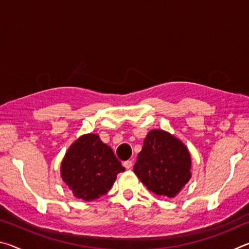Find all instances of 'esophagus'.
Here are the masks:
<instances>
[{"mask_svg": "<svg viewBox=\"0 0 249 249\" xmlns=\"http://www.w3.org/2000/svg\"><path fill=\"white\" fill-rule=\"evenodd\" d=\"M123 166L126 168V169H130L133 166V160H126V161L123 162Z\"/></svg>", "mask_w": 249, "mask_h": 249, "instance_id": "34e87169", "label": "esophagus"}]
</instances>
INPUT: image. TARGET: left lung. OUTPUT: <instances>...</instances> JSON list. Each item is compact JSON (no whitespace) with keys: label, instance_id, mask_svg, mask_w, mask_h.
I'll list each match as a JSON object with an SVG mask.
<instances>
[{"label":"left lung","instance_id":"obj_1","mask_svg":"<svg viewBox=\"0 0 249 249\" xmlns=\"http://www.w3.org/2000/svg\"><path fill=\"white\" fill-rule=\"evenodd\" d=\"M191 156L185 145L170 133L151 129L138 154L134 172L149 191L175 197L191 178Z\"/></svg>","mask_w":249,"mask_h":249}]
</instances>
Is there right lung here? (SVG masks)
<instances>
[{"instance_id": "add662e5", "label": "right lung", "mask_w": 249, "mask_h": 249, "mask_svg": "<svg viewBox=\"0 0 249 249\" xmlns=\"http://www.w3.org/2000/svg\"><path fill=\"white\" fill-rule=\"evenodd\" d=\"M125 171L112 148L98 134L80 136L61 162V178L73 196L84 201L99 199L112 188L117 174Z\"/></svg>"}]
</instances>
